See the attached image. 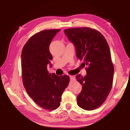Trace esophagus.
Returning a JSON list of instances; mask_svg holds the SVG:
<instances>
[{"mask_svg":"<svg viewBox=\"0 0 130 130\" xmlns=\"http://www.w3.org/2000/svg\"><path fill=\"white\" fill-rule=\"evenodd\" d=\"M70 79L71 81H74L75 80V77L73 76H70Z\"/></svg>","mask_w":130,"mask_h":130,"instance_id":"esophagus-1","label":"esophagus"}]
</instances>
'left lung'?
Masks as SVG:
<instances>
[{
	"label": "left lung",
	"instance_id": "1",
	"mask_svg": "<svg viewBox=\"0 0 130 130\" xmlns=\"http://www.w3.org/2000/svg\"><path fill=\"white\" fill-rule=\"evenodd\" d=\"M64 32L75 45L77 57L84 61L81 65L87 66V75L76 77L83 85L77 103L87 111L96 109L106 100L112 86L114 67L108 44L104 37L94 28H70Z\"/></svg>",
	"mask_w": 130,
	"mask_h": 130
}]
</instances>
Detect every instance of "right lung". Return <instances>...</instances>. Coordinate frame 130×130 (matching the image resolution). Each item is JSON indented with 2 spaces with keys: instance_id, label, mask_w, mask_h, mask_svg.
<instances>
[{
  "instance_id": "add662e5",
  "label": "right lung",
  "mask_w": 130,
  "mask_h": 130,
  "mask_svg": "<svg viewBox=\"0 0 130 130\" xmlns=\"http://www.w3.org/2000/svg\"><path fill=\"white\" fill-rule=\"evenodd\" d=\"M60 31L51 29L37 32L27 41L21 54L23 86L37 104L49 111L60 107L61 96L70 81L69 76L50 74L47 69L53 58L49 45Z\"/></svg>"
}]
</instances>
